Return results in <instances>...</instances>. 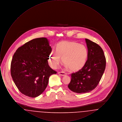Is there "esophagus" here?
I'll return each mask as SVG.
<instances>
[{
    "label": "esophagus",
    "mask_w": 122,
    "mask_h": 122,
    "mask_svg": "<svg viewBox=\"0 0 122 122\" xmlns=\"http://www.w3.org/2000/svg\"><path fill=\"white\" fill-rule=\"evenodd\" d=\"M58 74L61 76H64L66 75V74L64 72H58Z\"/></svg>",
    "instance_id": "obj_1"
}]
</instances>
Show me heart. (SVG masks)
<instances>
[{"instance_id": "heart-1", "label": "heart", "mask_w": 122, "mask_h": 122, "mask_svg": "<svg viewBox=\"0 0 122 122\" xmlns=\"http://www.w3.org/2000/svg\"><path fill=\"white\" fill-rule=\"evenodd\" d=\"M88 52L85 46L76 42L63 41L57 46L56 50L52 51L49 57V64L56 69L61 62L72 71L81 69L87 60Z\"/></svg>"}]
</instances>
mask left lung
Masks as SVG:
<instances>
[{"label":"left lung","mask_w":122,"mask_h":122,"mask_svg":"<svg viewBox=\"0 0 122 122\" xmlns=\"http://www.w3.org/2000/svg\"><path fill=\"white\" fill-rule=\"evenodd\" d=\"M87 59L81 70L71 75L68 87L77 93L89 92L98 85L104 72L106 61L102 49L97 44L85 39Z\"/></svg>","instance_id":"left-lung-1"}]
</instances>
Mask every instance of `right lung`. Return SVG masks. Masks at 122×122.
Listing matches in <instances>:
<instances>
[{"instance_id": "obj_1", "label": "right lung", "mask_w": 122, "mask_h": 122, "mask_svg": "<svg viewBox=\"0 0 122 122\" xmlns=\"http://www.w3.org/2000/svg\"><path fill=\"white\" fill-rule=\"evenodd\" d=\"M51 46L45 37L35 38L19 47L11 63V75L18 90L30 97H36L48 85L49 78L57 72L47 60Z\"/></svg>"}]
</instances>
